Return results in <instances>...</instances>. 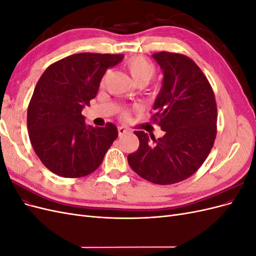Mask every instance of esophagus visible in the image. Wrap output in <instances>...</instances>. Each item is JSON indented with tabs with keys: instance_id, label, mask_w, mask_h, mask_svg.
Instances as JSON below:
<instances>
[{
	"instance_id": "obj_1",
	"label": "esophagus",
	"mask_w": 256,
	"mask_h": 256,
	"mask_svg": "<svg viewBox=\"0 0 256 256\" xmlns=\"http://www.w3.org/2000/svg\"><path fill=\"white\" fill-rule=\"evenodd\" d=\"M128 132V130L124 127H118V136H122L124 134H126Z\"/></svg>"
}]
</instances>
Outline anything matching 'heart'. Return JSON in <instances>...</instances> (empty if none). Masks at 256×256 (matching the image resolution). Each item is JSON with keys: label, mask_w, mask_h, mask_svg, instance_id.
I'll list each match as a JSON object with an SVG mask.
<instances>
[{"label": "heart", "mask_w": 256, "mask_h": 256, "mask_svg": "<svg viewBox=\"0 0 256 256\" xmlns=\"http://www.w3.org/2000/svg\"><path fill=\"white\" fill-rule=\"evenodd\" d=\"M127 70L129 72L131 78L138 85H147L156 76L157 69L150 60L144 58L134 56L126 62ZM127 116V113L124 114Z\"/></svg>", "instance_id": "heart-1"}]
</instances>
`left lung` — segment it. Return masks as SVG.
<instances>
[{
	"label": "left lung",
	"instance_id": "1",
	"mask_svg": "<svg viewBox=\"0 0 256 256\" xmlns=\"http://www.w3.org/2000/svg\"><path fill=\"white\" fill-rule=\"evenodd\" d=\"M152 58L164 72L152 122L166 134L154 138L134 131L140 145L128 154V164L146 180L171 184L194 174L208 157L216 134V104L210 84L191 58L164 51Z\"/></svg>",
	"mask_w": 256,
	"mask_h": 256
}]
</instances>
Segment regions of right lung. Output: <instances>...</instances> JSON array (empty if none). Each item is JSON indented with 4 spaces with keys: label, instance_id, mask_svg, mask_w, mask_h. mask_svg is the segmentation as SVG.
<instances>
[{
    "label": "right lung",
    "instance_id": "right-lung-1",
    "mask_svg": "<svg viewBox=\"0 0 256 256\" xmlns=\"http://www.w3.org/2000/svg\"><path fill=\"white\" fill-rule=\"evenodd\" d=\"M122 54L76 53L50 65L38 80L28 108L33 148L51 172L62 177L86 176L102 164L118 136L112 122L86 125L81 114L97 95L106 69Z\"/></svg>",
    "mask_w": 256,
    "mask_h": 256
}]
</instances>
